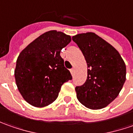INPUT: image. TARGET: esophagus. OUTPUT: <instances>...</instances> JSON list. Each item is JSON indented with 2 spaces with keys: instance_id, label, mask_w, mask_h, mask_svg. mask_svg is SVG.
<instances>
[{
  "instance_id": "34e87169",
  "label": "esophagus",
  "mask_w": 133,
  "mask_h": 133,
  "mask_svg": "<svg viewBox=\"0 0 133 133\" xmlns=\"http://www.w3.org/2000/svg\"><path fill=\"white\" fill-rule=\"evenodd\" d=\"M70 71H71V74L73 75L74 74V68H72V69H71L70 70Z\"/></svg>"
}]
</instances>
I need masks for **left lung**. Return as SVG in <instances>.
<instances>
[{"mask_svg":"<svg viewBox=\"0 0 133 133\" xmlns=\"http://www.w3.org/2000/svg\"><path fill=\"white\" fill-rule=\"evenodd\" d=\"M85 57L88 77L76 87L79 102L91 110L107 107L116 98L126 80V65L120 54L107 41L93 32L72 37Z\"/></svg>","mask_w":133,"mask_h":133,"instance_id":"1","label":"left lung"}]
</instances>
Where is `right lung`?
<instances>
[{
    "label": "right lung",
    "mask_w": 133,
    "mask_h": 133,
    "mask_svg": "<svg viewBox=\"0 0 133 133\" xmlns=\"http://www.w3.org/2000/svg\"><path fill=\"white\" fill-rule=\"evenodd\" d=\"M71 37L49 31L29 44L19 54L15 70L17 87L31 105L43 108L57 98L62 85L72 76L64 66L60 51Z\"/></svg>",
    "instance_id": "1"
}]
</instances>
